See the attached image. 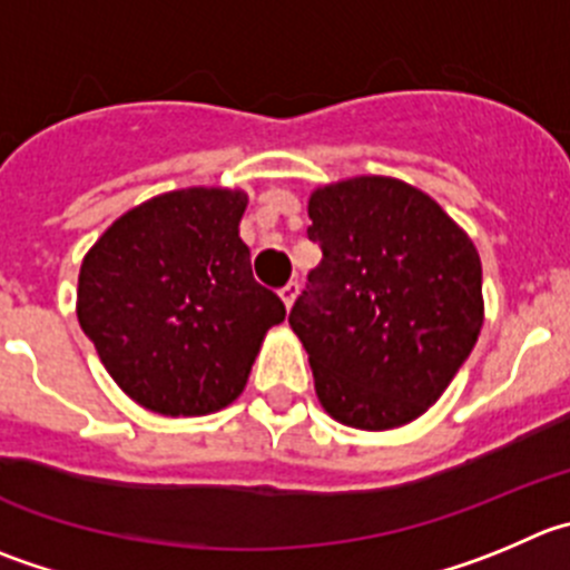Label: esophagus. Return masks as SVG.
<instances>
[{
  "instance_id": "esophagus-1",
  "label": "esophagus",
  "mask_w": 570,
  "mask_h": 570,
  "mask_svg": "<svg viewBox=\"0 0 570 570\" xmlns=\"http://www.w3.org/2000/svg\"><path fill=\"white\" fill-rule=\"evenodd\" d=\"M279 296H282V302H285V307H294V302H296V296H299V282H294L291 279L288 285H285V288L279 291Z\"/></svg>"
}]
</instances>
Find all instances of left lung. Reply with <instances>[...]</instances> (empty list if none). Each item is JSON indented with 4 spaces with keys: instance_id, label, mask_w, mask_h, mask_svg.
<instances>
[{
    "instance_id": "1",
    "label": "left lung",
    "mask_w": 570,
    "mask_h": 570,
    "mask_svg": "<svg viewBox=\"0 0 570 570\" xmlns=\"http://www.w3.org/2000/svg\"><path fill=\"white\" fill-rule=\"evenodd\" d=\"M322 263L288 322L307 350L318 403L361 431L425 414L484 324L481 259L431 195L357 176L307 200Z\"/></svg>"
}]
</instances>
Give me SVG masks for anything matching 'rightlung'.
Listing matches in <instances>:
<instances>
[{
  "label": "right lung",
  "mask_w": 570,
  "mask_h": 570,
  "mask_svg": "<svg viewBox=\"0 0 570 570\" xmlns=\"http://www.w3.org/2000/svg\"><path fill=\"white\" fill-rule=\"evenodd\" d=\"M246 193L189 187L114 220L83 257L78 322L142 409L200 416L246 389L265 333L285 318L240 240Z\"/></svg>",
  "instance_id": "right-lung-1"
}]
</instances>
